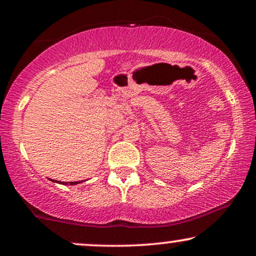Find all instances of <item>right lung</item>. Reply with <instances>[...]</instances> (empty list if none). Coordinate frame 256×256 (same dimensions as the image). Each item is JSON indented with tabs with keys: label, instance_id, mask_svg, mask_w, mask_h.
Segmentation results:
<instances>
[{
	"label": "right lung",
	"instance_id": "add662e5",
	"mask_svg": "<svg viewBox=\"0 0 256 256\" xmlns=\"http://www.w3.org/2000/svg\"><path fill=\"white\" fill-rule=\"evenodd\" d=\"M51 182H54V183H58V184H62V185H68V182H60V180H50ZM82 183V182H71L70 185H76V184H79Z\"/></svg>",
	"mask_w": 256,
	"mask_h": 256
}]
</instances>
